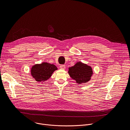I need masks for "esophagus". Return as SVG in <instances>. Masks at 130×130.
Returning <instances> with one entry per match:
<instances>
[{"label":"esophagus","instance_id":"obj_1","mask_svg":"<svg viewBox=\"0 0 130 130\" xmlns=\"http://www.w3.org/2000/svg\"><path fill=\"white\" fill-rule=\"evenodd\" d=\"M60 68L61 69H65L66 68V67H65V66L64 65H61L60 66Z\"/></svg>","mask_w":130,"mask_h":130}]
</instances>
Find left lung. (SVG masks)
<instances>
[{"label": "left lung", "instance_id": "left-lung-1", "mask_svg": "<svg viewBox=\"0 0 130 130\" xmlns=\"http://www.w3.org/2000/svg\"><path fill=\"white\" fill-rule=\"evenodd\" d=\"M70 77L76 81L77 83H86L90 80L93 73L90 66L82 62H78L73 66L68 68Z\"/></svg>", "mask_w": 130, "mask_h": 130}]
</instances>
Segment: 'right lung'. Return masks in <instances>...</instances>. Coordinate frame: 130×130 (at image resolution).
<instances>
[{"label":"right lung","mask_w":130,"mask_h":130,"mask_svg":"<svg viewBox=\"0 0 130 130\" xmlns=\"http://www.w3.org/2000/svg\"><path fill=\"white\" fill-rule=\"evenodd\" d=\"M57 69V67L54 65L43 62L41 64L33 66L31 69V73L36 81L41 82L50 78L52 73Z\"/></svg>","instance_id":"right-lung-1"}]
</instances>
